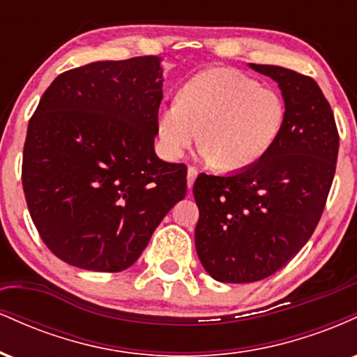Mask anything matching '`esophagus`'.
<instances>
[{
    "label": "esophagus",
    "instance_id": "obj_1",
    "mask_svg": "<svg viewBox=\"0 0 357 357\" xmlns=\"http://www.w3.org/2000/svg\"><path fill=\"white\" fill-rule=\"evenodd\" d=\"M196 176H198V171H196V167H188V188H192V183H195Z\"/></svg>",
    "mask_w": 357,
    "mask_h": 357
}]
</instances>
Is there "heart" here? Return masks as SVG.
I'll return each mask as SVG.
<instances>
[{
	"label": "heart",
	"instance_id": "b5f03b06",
	"mask_svg": "<svg viewBox=\"0 0 357 357\" xmlns=\"http://www.w3.org/2000/svg\"><path fill=\"white\" fill-rule=\"evenodd\" d=\"M287 117L277 90L235 68L199 72L165 104L155 119L161 154L178 161L199 139L203 158L221 169L241 171L257 165L277 144Z\"/></svg>",
	"mask_w": 357,
	"mask_h": 357
}]
</instances>
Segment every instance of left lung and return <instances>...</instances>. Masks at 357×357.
<instances>
[{"mask_svg":"<svg viewBox=\"0 0 357 357\" xmlns=\"http://www.w3.org/2000/svg\"><path fill=\"white\" fill-rule=\"evenodd\" d=\"M250 67L275 80L287 117L272 151L227 176L199 174L195 245L210 275L248 284L275 273L312 236L335 173L339 134L314 79L275 65Z\"/></svg>","mask_w":357,"mask_h":357,"instance_id":"8db88e82","label":"left lung"}]
</instances>
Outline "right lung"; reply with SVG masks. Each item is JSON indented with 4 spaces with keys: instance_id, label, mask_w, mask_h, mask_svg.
<instances>
[{
    "instance_id": "obj_1",
    "label": "right lung",
    "mask_w": 357,
    "mask_h": 357,
    "mask_svg": "<svg viewBox=\"0 0 357 357\" xmlns=\"http://www.w3.org/2000/svg\"><path fill=\"white\" fill-rule=\"evenodd\" d=\"M161 59L93 61L52 82L28 122L22 181L53 255L122 272L186 196V166L154 153Z\"/></svg>"
}]
</instances>
